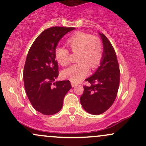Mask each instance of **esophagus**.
<instances>
[{"instance_id":"esophagus-1","label":"esophagus","mask_w":146,"mask_h":146,"mask_svg":"<svg viewBox=\"0 0 146 146\" xmlns=\"http://www.w3.org/2000/svg\"><path fill=\"white\" fill-rule=\"evenodd\" d=\"M71 86H72V87H75V86H78V84H77L76 83H74V82H71Z\"/></svg>"}]
</instances>
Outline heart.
Returning a JSON list of instances; mask_svg holds the SVG:
<instances>
[{
  "instance_id": "1",
  "label": "heart",
  "mask_w": 146,
  "mask_h": 146,
  "mask_svg": "<svg viewBox=\"0 0 146 146\" xmlns=\"http://www.w3.org/2000/svg\"><path fill=\"white\" fill-rule=\"evenodd\" d=\"M67 44L72 51L78 52V63L72 65L62 71V76L74 83L80 82L89 72L90 66H98L103 56L102 42L99 38L84 32H77L68 38ZM56 60L62 66L69 63V51L62 46H58L55 50Z\"/></svg>"
}]
</instances>
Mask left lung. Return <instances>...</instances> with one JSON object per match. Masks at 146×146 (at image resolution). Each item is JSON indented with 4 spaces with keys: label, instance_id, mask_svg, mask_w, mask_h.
<instances>
[{
    "label": "left lung",
    "instance_id": "left-lung-1",
    "mask_svg": "<svg viewBox=\"0 0 146 146\" xmlns=\"http://www.w3.org/2000/svg\"><path fill=\"white\" fill-rule=\"evenodd\" d=\"M103 43V56L100 66L86 81L89 86H84L80 97L82 106L87 113L100 115L113 105L119 85L120 72L117 56L111 43L103 33H99Z\"/></svg>",
    "mask_w": 146,
    "mask_h": 146
}]
</instances>
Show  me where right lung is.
I'll return each instance as SVG.
<instances>
[{
  "label": "right lung",
  "instance_id": "obj_1",
  "mask_svg": "<svg viewBox=\"0 0 146 146\" xmlns=\"http://www.w3.org/2000/svg\"><path fill=\"white\" fill-rule=\"evenodd\" d=\"M73 27H53L44 30L31 45L25 62V91L35 110L51 115L61 110L65 95L71 88L68 80L56 81L58 65L55 50L60 39Z\"/></svg>",
  "mask_w": 146,
  "mask_h": 146
}]
</instances>
